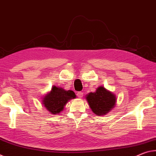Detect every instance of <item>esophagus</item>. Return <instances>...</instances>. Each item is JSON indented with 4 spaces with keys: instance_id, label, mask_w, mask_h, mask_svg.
I'll use <instances>...</instances> for the list:
<instances>
[{
    "instance_id": "34e87169",
    "label": "esophagus",
    "mask_w": 156,
    "mask_h": 156,
    "mask_svg": "<svg viewBox=\"0 0 156 156\" xmlns=\"http://www.w3.org/2000/svg\"><path fill=\"white\" fill-rule=\"evenodd\" d=\"M83 96V92H78L77 93V97L79 98H81Z\"/></svg>"
}]
</instances>
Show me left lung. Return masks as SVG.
<instances>
[{"mask_svg": "<svg viewBox=\"0 0 156 156\" xmlns=\"http://www.w3.org/2000/svg\"><path fill=\"white\" fill-rule=\"evenodd\" d=\"M86 99L92 111L96 115H105L114 108L116 104L115 95L103 86L98 87L95 93L86 95Z\"/></svg>", "mask_w": 156, "mask_h": 156, "instance_id": "8db88e82", "label": "left lung"}]
</instances>
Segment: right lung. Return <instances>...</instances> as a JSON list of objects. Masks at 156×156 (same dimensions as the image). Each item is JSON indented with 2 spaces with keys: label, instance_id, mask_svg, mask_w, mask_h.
<instances>
[{
  "label": "right lung",
  "instance_id": "add662e5",
  "mask_svg": "<svg viewBox=\"0 0 156 156\" xmlns=\"http://www.w3.org/2000/svg\"><path fill=\"white\" fill-rule=\"evenodd\" d=\"M75 98V93L73 90H65L54 86L50 93L43 98L42 104L50 113L57 115L63 111L68 101Z\"/></svg>",
  "mask_w": 156,
  "mask_h": 156
}]
</instances>
